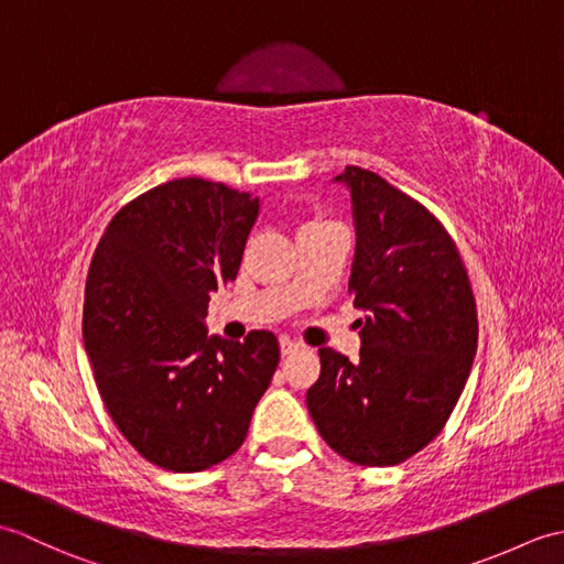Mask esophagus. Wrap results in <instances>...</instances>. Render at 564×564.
Segmentation results:
<instances>
[{
	"instance_id": "34e87169",
	"label": "esophagus",
	"mask_w": 564,
	"mask_h": 564,
	"mask_svg": "<svg viewBox=\"0 0 564 564\" xmlns=\"http://www.w3.org/2000/svg\"><path fill=\"white\" fill-rule=\"evenodd\" d=\"M297 349H301V344H295V341H291V339H281V354L283 356H291L293 351H297Z\"/></svg>"
}]
</instances>
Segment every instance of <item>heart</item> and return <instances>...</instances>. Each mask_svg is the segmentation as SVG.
I'll return each mask as SVG.
<instances>
[{
  "instance_id": "heart-1",
  "label": "heart",
  "mask_w": 564,
  "mask_h": 564,
  "mask_svg": "<svg viewBox=\"0 0 564 564\" xmlns=\"http://www.w3.org/2000/svg\"><path fill=\"white\" fill-rule=\"evenodd\" d=\"M319 225H334L332 220H325V218H315V220H310V223H305V227L303 230H307V227H319Z\"/></svg>"
}]
</instances>
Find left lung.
<instances>
[{
	"label": "left lung",
	"instance_id": "obj_1",
	"mask_svg": "<svg viewBox=\"0 0 564 564\" xmlns=\"http://www.w3.org/2000/svg\"><path fill=\"white\" fill-rule=\"evenodd\" d=\"M356 257L354 305L366 310L358 361L319 349L310 416L332 451L366 467L400 465L434 441L477 349V305L460 251L434 213L376 172L346 166Z\"/></svg>",
	"mask_w": 564,
	"mask_h": 564
}]
</instances>
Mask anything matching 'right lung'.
<instances>
[{
	"label": "right lung",
	"mask_w": 564,
	"mask_h": 564,
	"mask_svg": "<svg viewBox=\"0 0 564 564\" xmlns=\"http://www.w3.org/2000/svg\"><path fill=\"white\" fill-rule=\"evenodd\" d=\"M259 200L188 176L113 215L84 291V349L106 412L142 458L200 473L242 446L279 339L208 337L210 293L237 279Z\"/></svg>",
	"instance_id": "1"
}]
</instances>
